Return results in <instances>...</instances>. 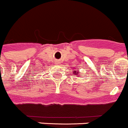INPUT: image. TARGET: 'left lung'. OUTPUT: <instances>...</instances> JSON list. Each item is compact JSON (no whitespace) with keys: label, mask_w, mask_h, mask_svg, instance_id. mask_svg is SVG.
<instances>
[{"label":"left lung","mask_w":128,"mask_h":128,"mask_svg":"<svg viewBox=\"0 0 128 128\" xmlns=\"http://www.w3.org/2000/svg\"><path fill=\"white\" fill-rule=\"evenodd\" d=\"M74 70V72H74V74H76V70ZM78 74H79V72H77V74H76V75L77 76H78Z\"/></svg>","instance_id":"1"}]
</instances>
